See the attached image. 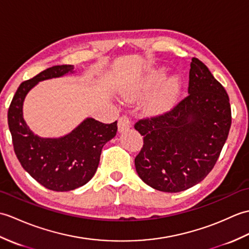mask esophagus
Segmentation results:
<instances>
[{"label": "esophagus", "instance_id": "34e87169", "mask_svg": "<svg viewBox=\"0 0 249 249\" xmlns=\"http://www.w3.org/2000/svg\"><path fill=\"white\" fill-rule=\"evenodd\" d=\"M131 126V120L128 116H121L118 120V130L119 132H124Z\"/></svg>", "mask_w": 249, "mask_h": 249}]
</instances>
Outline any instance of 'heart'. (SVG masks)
<instances>
[{
    "mask_svg": "<svg viewBox=\"0 0 249 249\" xmlns=\"http://www.w3.org/2000/svg\"><path fill=\"white\" fill-rule=\"evenodd\" d=\"M166 68H154L143 76L142 80L139 91L146 92L147 90L151 89L153 86H156L160 81L164 79L166 74ZM180 89V81L177 76H171L166 81L162 82L159 84L153 91L151 92L147 101V108L152 113H161L164 110H167L173 107L176 101V98L178 96Z\"/></svg>",
    "mask_w": 249,
    "mask_h": 249,
    "instance_id": "1",
    "label": "heart"
}]
</instances>
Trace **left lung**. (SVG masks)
Wrapping results in <instances>:
<instances>
[{
  "instance_id": "left-lung-1",
  "label": "left lung",
  "mask_w": 249,
  "mask_h": 249,
  "mask_svg": "<svg viewBox=\"0 0 249 249\" xmlns=\"http://www.w3.org/2000/svg\"><path fill=\"white\" fill-rule=\"evenodd\" d=\"M230 126L227 91L201 60L193 57L189 95L168 112L134 124L143 136L135 158L137 174L154 190L190 189L214 167Z\"/></svg>"
}]
</instances>
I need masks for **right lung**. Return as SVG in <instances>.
<instances>
[{"mask_svg": "<svg viewBox=\"0 0 249 249\" xmlns=\"http://www.w3.org/2000/svg\"><path fill=\"white\" fill-rule=\"evenodd\" d=\"M72 65L53 66L21 83L8 108V126L20 164L38 183L55 192H67L86 184L96 174L103 146L117 132V121L102 124L86 118L59 139L34 134L23 119V101L38 82L72 73Z\"/></svg>", "mask_w": 249, "mask_h": 249, "instance_id": "add662e5", "label": "right lung"}]
</instances>
